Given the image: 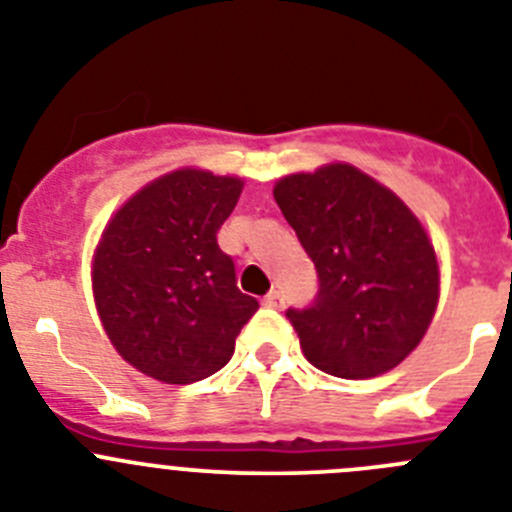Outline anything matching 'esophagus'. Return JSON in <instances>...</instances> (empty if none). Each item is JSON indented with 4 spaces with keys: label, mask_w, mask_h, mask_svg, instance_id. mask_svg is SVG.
Returning a JSON list of instances; mask_svg holds the SVG:
<instances>
[{
    "label": "esophagus",
    "mask_w": 512,
    "mask_h": 512,
    "mask_svg": "<svg viewBox=\"0 0 512 512\" xmlns=\"http://www.w3.org/2000/svg\"><path fill=\"white\" fill-rule=\"evenodd\" d=\"M264 305L284 307V295H282V292H279V289H274V292H269V295L264 297Z\"/></svg>",
    "instance_id": "obj_1"
}]
</instances>
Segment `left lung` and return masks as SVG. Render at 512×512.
I'll use <instances>...</instances> for the list:
<instances>
[{
  "instance_id": "8db88e82",
  "label": "left lung",
  "mask_w": 512,
  "mask_h": 512,
  "mask_svg": "<svg viewBox=\"0 0 512 512\" xmlns=\"http://www.w3.org/2000/svg\"><path fill=\"white\" fill-rule=\"evenodd\" d=\"M274 200L318 271V295L287 320L320 372H390L431 325L438 261L405 202L348 164L279 179Z\"/></svg>"
}]
</instances>
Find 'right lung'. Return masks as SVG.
Listing matches in <instances>:
<instances>
[{"mask_svg":"<svg viewBox=\"0 0 512 512\" xmlns=\"http://www.w3.org/2000/svg\"><path fill=\"white\" fill-rule=\"evenodd\" d=\"M243 182L182 169L140 189L94 253V300L112 346L138 372L192 384L223 369L259 310L235 284L217 230Z\"/></svg>","mask_w":512,"mask_h":512,"instance_id":"1","label":"right lung"}]
</instances>
